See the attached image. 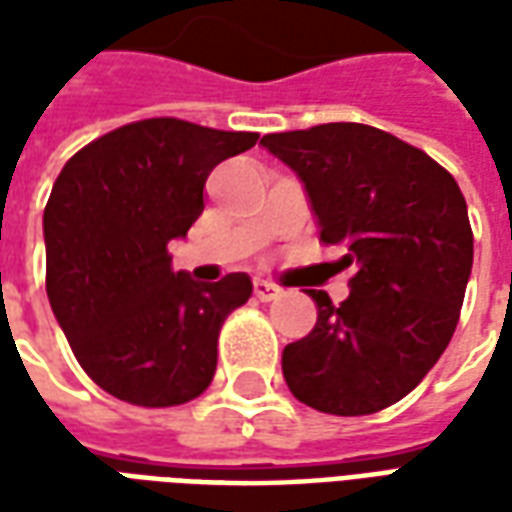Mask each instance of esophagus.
Wrapping results in <instances>:
<instances>
[{
  "label": "esophagus",
  "mask_w": 512,
  "mask_h": 512,
  "mask_svg": "<svg viewBox=\"0 0 512 512\" xmlns=\"http://www.w3.org/2000/svg\"><path fill=\"white\" fill-rule=\"evenodd\" d=\"M282 293V288L279 285H274V282H266V279H255V296L260 301H274Z\"/></svg>",
  "instance_id": "1"
}]
</instances>
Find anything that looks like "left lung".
<instances>
[{
  "label": "left lung",
  "mask_w": 512,
  "mask_h": 512,
  "mask_svg": "<svg viewBox=\"0 0 512 512\" xmlns=\"http://www.w3.org/2000/svg\"><path fill=\"white\" fill-rule=\"evenodd\" d=\"M260 145L299 175L321 241L354 268L340 307L310 290L318 323L285 345V381L326 414H376L428 376L458 326L474 257L466 200L447 169L381 128L326 123Z\"/></svg>",
  "instance_id": "left-lung-1"
}]
</instances>
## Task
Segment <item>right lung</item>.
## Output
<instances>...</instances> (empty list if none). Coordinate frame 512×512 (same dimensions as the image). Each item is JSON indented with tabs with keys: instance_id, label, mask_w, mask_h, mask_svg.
Segmentation results:
<instances>
[{
	"instance_id": "add662e5",
	"label": "right lung",
	"mask_w": 512,
	"mask_h": 512,
	"mask_svg": "<svg viewBox=\"0 0 512 512\" xmlns=\"http://www.w3.org/2000/svg\"><path fill=\"white\" fill-rule=\"evenodd\" d=\"M255 142L252 131L150 117L98 136L54 180L49 304L84 373L117 400L180 406L213 381L219 329L252 279L194 282L172 271L167 244L197 222L211 169Z\"/></svg>"
}]
</instances>
